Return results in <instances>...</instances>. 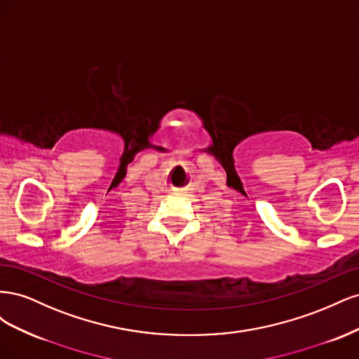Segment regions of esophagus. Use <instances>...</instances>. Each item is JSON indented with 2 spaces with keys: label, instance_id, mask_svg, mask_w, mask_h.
Instances as JSON below:
<instances>
[{
  "label": "esophagus",
  "instance_id": "34e87169",
  "mask_svg": "<svg viewBox=\"0 0 359 359\" xmlns=\"http://www.w3.org/2000/svg\"><path fill=\"white\" fill-rule=\"evenodd\" d=\"M175 193L181 194V193H184V189H175Z\"/></svg>",
  "mask_w": 359,
  "mask_h": 359
}]
</instances>
